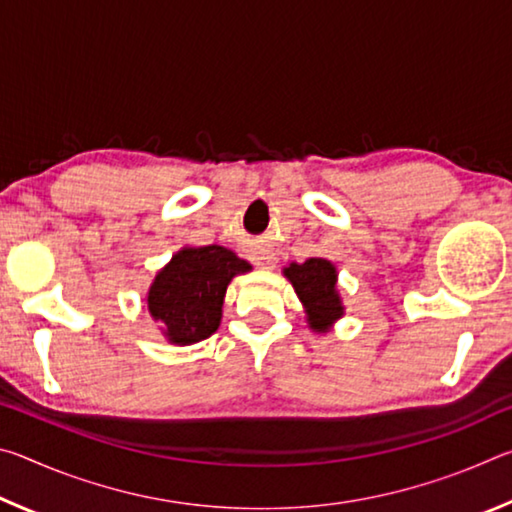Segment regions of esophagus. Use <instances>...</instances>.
<instances>
[{"label":"esophagus","mask_w":512,"mask_h":512,"mask_svg":"<svg viewBox=\"0 0 512 512\" xmlns=\"http://www.w3.org/2000/svg\"><path fill=\"white\" fill-rule=\"evenodd\" d=\"M275 262H277V257H275V253H271V250H262V253H257V257H255V264L259 268H273Z\"/></svg>","instance_id":"obj_1"}]
</instances>
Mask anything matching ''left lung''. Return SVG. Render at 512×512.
<instances>
[{"label":"left lung","instance_id":"obj_1","mask_svg":"<svg viewBox=\"0 0 512 512\" xmlns=\"http://www.w3.org/2000/svg\"><path fill=\"white\" fill-rule=\"evenodd\" d=\"M282 273L296 289L309 327L325 334L345 309L336 291V266L323 257H309L305 264H289Z\"/></svg>","mask_w":512,"mask_h":512}]
</instances>
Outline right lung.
Listing matches in <instances>:
<instances>
[{
  "mask_svg": "<svg viewBox=\"0 0 512 512\" xmlns=\"http://www.w3.org/2000/svg\"><path fill=\"white\" fill-rule=\"evenodd\" d=\"M248 271L253 266L223 246H185L155 275L146 307L169 343H198L219 329L232 277Z\"/></svg>",
  "mask_w": 512,
  "mask_h": 512,
  "instance_id": "add662e5",
  "label": "right lung"
}]
</instances>
